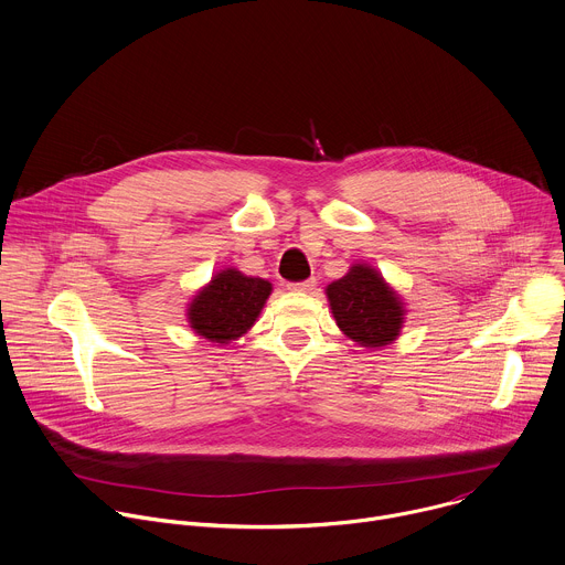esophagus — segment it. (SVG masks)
Masks as SVG:
<instances>
[{
	"label": "esophagus",
	"instance_id": "esophagus-1",
	"mask_svg": "<svg viewBox=\"0 0 565 565\" xmlns=\"http://www.w3.org/2000/svg\"><path fill=\"white\" fill-rule=\"evenodd\" d=\"M313 287H316V278H309V280H302V282H289V285H287L289 291H300V294L311 291Z\"/></svg>",
	"mask_w": 565,
	"mask_h": 565
}]
</instances>
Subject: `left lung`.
I'll return each mask as SVG.
<instances>
[{
    "instance_id": "left-lung-1",
    "label": "left lung",
    "mask_w": 565,
    "mask_h": 565,
    "mask_svg": "<svg viewBox=\"0 0 565 565\" xmlns=\"http://www.w3.org/2000/svg\"><path fill=\"white\" fill-rule=\"evenodd\" d=\"M338 329L364 349L393 344L404 327L406 302L369 263H353L349 271L324 289Z\"/></svg>"
}]
</instances>
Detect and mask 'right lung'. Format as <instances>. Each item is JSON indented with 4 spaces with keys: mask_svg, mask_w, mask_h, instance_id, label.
<instances>
[{
    "mask_svg": "<svg viewBox=\"0 0 565 565\" xmlns=\"http://www.w3.org/2000/svg\"><path fill=\"white\" fill-rule=\"evenodd\" d=\"M271 289L269 280L247 276L236 267L218 269L188 302V324L210 342L230 344L256 324Z\"/></svg>",
    "mask_w": 565,
    "mask_h": 565,
    "instance_id": "right-lung-1",
    "label": "right lung"
}]
</instances>
